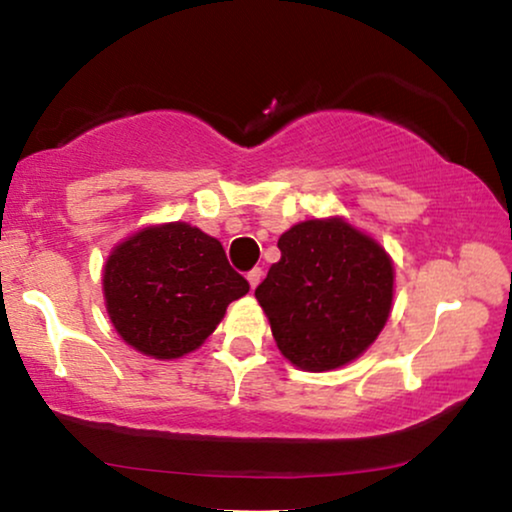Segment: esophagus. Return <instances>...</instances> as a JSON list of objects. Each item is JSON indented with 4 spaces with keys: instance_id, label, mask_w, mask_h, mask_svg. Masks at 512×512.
<instances>
[{
    "instance_id": "esophagus-1",
    "label": "esophagus",
    "mask_w": 512,
    "mask_h": 512,
    "mask_svg": "<svg viewBox=\"0 0 512 512\" xmlns=\"http://www.w3.org/2000/svg\"><path fill=\"white\" fill-rule=\"evenodd\" d=\"M262 276H264V271H262L260 267H255L252 271H248V283H250V288H252V290H255L257 285H260Z\"/></svg>"
}]
</instances>
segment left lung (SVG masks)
Wrapping results in <instances>:
<instances>
[{
    "instance_id": "1",
    "label": "left lung",
    "mask_w": 512,
    "mask_h": 512,
    "mask_svg": "<svg viewBox=\"0 0 512 512\" xmlns=\"http://www.w3.org/2000/svg\"><path fill=\"white\" fill-rule=\"evenodd\" d=\"M281 260L257 285L278 351L304 372L349 365L370 349L393 306L388 252L344 220H306L278 238Z\"/></svg>"
}]
</instances>
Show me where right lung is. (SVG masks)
<instances>
[{
  "label": "right lung",
  "instance_id": "add662e5",
  "mask_svg": "<svg viewBox=\"0 0 512 512\" xmlns=\"http://www.w3.org/2000/svg\"><path fill=\"white\" fill-rule=\"evenodd\" d=\"M250 290L229 267L222 243L187 222L152 224L124 238L102 267L114 330L156 360L199 349L234 299Z\"/></svg>",
  "mask_w": 512,
  "mask_h": 512
}]
</instances>
